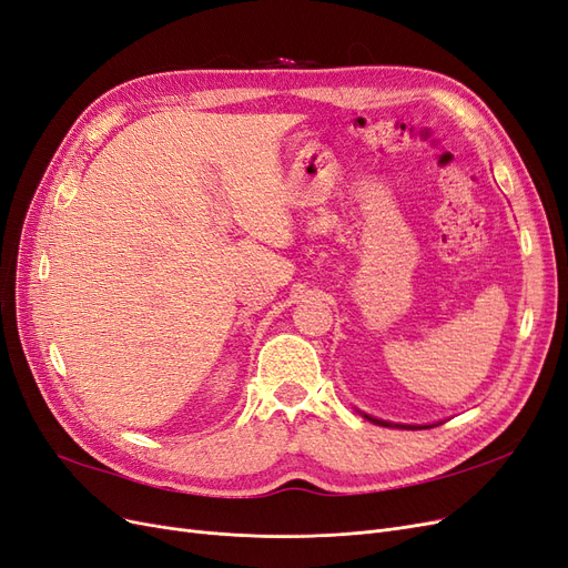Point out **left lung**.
<instances>
[{
  "label": "left lung",
  "instance_id": "left-lung-1",
  "mask_svg": "<svg viewBox=\"0 0 568 568\" xmlns=\"http://www.w3.org/2000/svg\"><path fill=\"white\" fill-rule=\"evenodd\" d=\"M369 422H374V424H382V426H395V428H428V426H405V424H390V422H384V419H374V417H369V415H365Z\"/></svg>",
  "mask_w": 568,
  "mask_h": 568
}]
</instances>
